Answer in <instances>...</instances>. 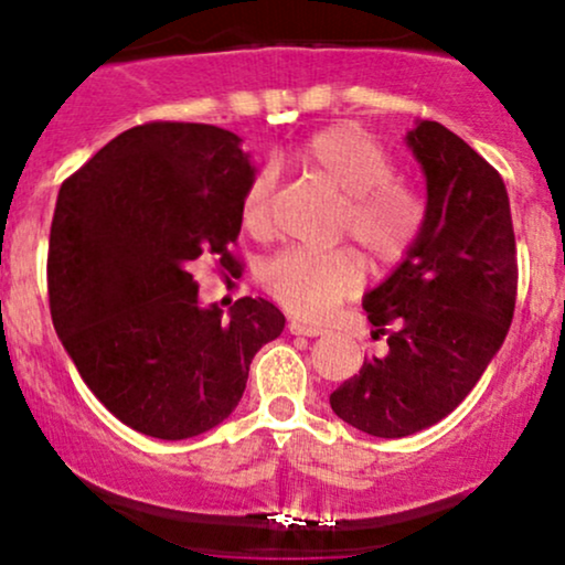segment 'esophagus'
I'll list each match as a JSON object with an SVG mask.
<instances>
[{
    "label": "esophagus",
    "instance_id": "1",
    "mask_svg": "<svg viewBox=\"0 0 565 565\" xmlns=\"http://www.w3.org/2000/svg\"><path fill=\"white\" fill-rule=\"evenodd\" d=\"M289 332L291 334H302V337H319L327 332L323 327H316V323H302V321H291L289 323Z\"/></svg>",
    "mask_w": 565,
    "mask_h": 565
}]
</instances>
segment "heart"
Instances as JSON below:
<instances>
[{
  "label": "heart",
  "instance_id": "heart-1",
  "mask_svg": "<svg viewBox=\"0 0 565 565\" xmlns=\"http://www.w3.org/2000/svg\"><path fill=\"white\" fill-rule=\"evenodd\" d=\"M308 170L329 183L342 199V231H348L372 257L395 260L417 236L423 204L406 185L393 183V161L359 127L321 129L297 153ZM274 167H260L246 185L242 220L252 233H263L270 220ZM359 257L350 249H287L260 268V284L297 319H321L337 302L359 289Z\"/></svg>",
  "mask_w": 565,
  "mask_h": 565
}]
</instances>
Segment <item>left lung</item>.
I'll return each mask as SVG.
<instances>
[{
	"mask_svg": "<svg viewBox=\"0 0 565 565\" xmlns=\"http://www.w3.org/2000/svg\"><path fill=\"white\" fill-rule=\"evenodd\" d=\"M425 174L417 236L385 281L364 295L387 353L329 395L342 423L404 438L465 401L508 337L518 291L508 188L451 129L419 119L406 132Z\"/></svg>",
	"mask_w": 565,
	"mask_h": 565,
	"instance_id": "left-lung-1",
	"label": "left lung"
}]
</instances>
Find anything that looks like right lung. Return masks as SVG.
Here are the masks:
<instances>
[{
  "label": "right lung",
  "mask_w": 565,
  "mask_h": 565,
  "mask_svg": "<svg viewBox=\"0 0 565 565\" xmlns=\"http://www.w3.org/2000/svg\"><path fill=\"white\" fill-rule=\"evenodd\" d=\"M242 138L212 125L151 121L103 146L57 193L50 313L82 380L116 419L161 440L201 436L242 401L249 364L284 332L263 297L199 302L191 268L242 231L255 178Z\"/></svg>",
  "instance_id": "right-lung-1"
}]
</instances>
